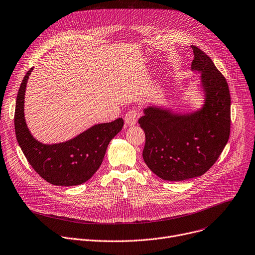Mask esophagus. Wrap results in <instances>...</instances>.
<instances>
[{"label": "esophagus", "mask_w": 255, "mask_h": 255, "mask_svg": "<svg viewBox=\"0 0 255 255\" xmlns=\"http://www.w3.org/2000/svg\"><path fill=\"white\" fill-rule=\"evenodd\" d=\"M138 111H136V109L132 108L130 110H128L125 116V123L127 126H133L136 124V121H138Z\"/></svg>", "instance_id": "obj_1"}]
</instances>
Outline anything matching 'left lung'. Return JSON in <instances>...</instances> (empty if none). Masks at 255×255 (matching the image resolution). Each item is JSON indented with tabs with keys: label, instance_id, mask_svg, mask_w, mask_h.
Returning a JSON list of instances; mask_svg holds the SVG:
<instances>
[{
	"label": "left lung",
	"instance_id": "1",
	"mask_svg": "<svg viewBox=\"0 0 255 255\" xmlns=\"http://www.w3.org/2000/svg\"><path fill=\"white\" fill-rule=\"evenodd\" d=\"M192 69L201 71L203 108L178 115L148 107L140 117L146 142L143 159L162 180L184 181L205 173L220 157L231 128V97L225 76L198 47L191 46Z\"/></svg>",
	"mask_w": 255,
	"mask_h": 255
}]
</instances>
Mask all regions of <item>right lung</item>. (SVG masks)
I'll return each mask as SVG.
<instances>
[{"mask_svg":"<svg viewBox=\"0 0 255 255\" xmlns=\"http://www.w3.org/2000/svg\"><path fill=\"white\" fill-rule=\"evenodd\" d=\"M30 68L19 88L14 114L17 142L32 168L48 183L56 186L81 185L100 167L109 142L124 127V120L92 127L64 143L45 145L29 132L24 120V94Z\"/></svg>","mask_w":255,"mask_h":255,"instance_id":"obj_1","label":"right lung"}]
</instances>
